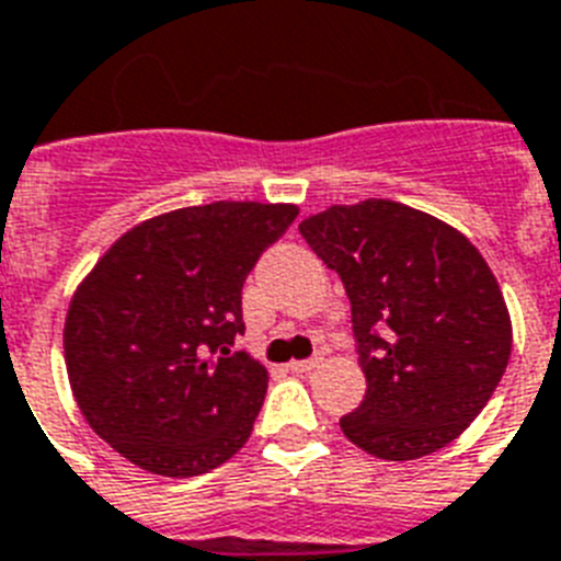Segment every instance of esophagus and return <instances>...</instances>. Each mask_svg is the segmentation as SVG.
Returning <instances> with one entry per match:
<instances>
[{
  "label": "esophagus",
  "instance_id": "1",
  "mask_svg": "<svg viewBox=\"0 0 561 561\" xmlns=\"http://www.w3.org/2000/svg\"><path fill=\"white\" fill-rule=\"evenodd\" d=\"M322 363V357L320 354H313V357H308V359H294V363H290V371H296V375H308V371H313V368L320 366Z\"/></svg>",
  "mask_w": 561,
  "mask_h": 561
}]
</instances>
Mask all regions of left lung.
<instances>
[{
    "label": "left lung",
    "mask_w": 561,
    "mask_h": 561,
    "mask_svg": "<svg viewBox=\"0 0 561 561\" xmlns=\"http://www.w3.org/2000/svg\"><path fill=\"white\" fill-rule=\"evenodd\" d=\"M340 273L366 398L345 438L383 461L453 444L493 398L513 325L493 271L455 227L407 204H334L299 225Z\"/></svg>",
    "instance_id": "obj_1"
}]
</instances>
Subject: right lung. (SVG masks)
<instances>
[{"label":"right lung","instance_id":"1","mask_svg":"<svg viewBox=\"0 0 561 561\" xmlns=\"http://www.w3.org/2000/svg\"><path fill=\"white\" fill-rule=\"evenodd\" d=\"M294 204L216 202L154 216L103 253L68 305V383L89 426L140 470L190 478L248 444L267 371L241 288Z\"/></svg>","mask_w":561,"mask_h":561}]
</instances>
